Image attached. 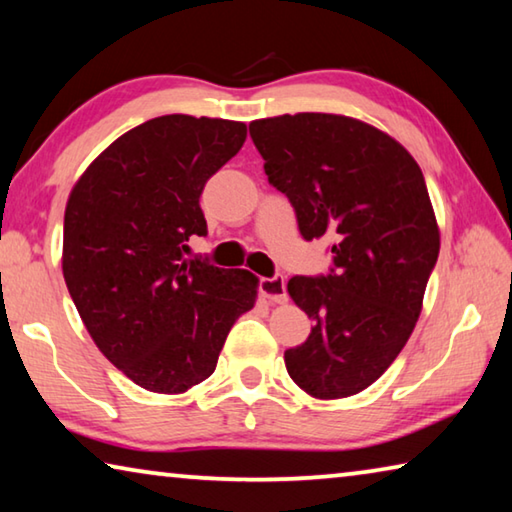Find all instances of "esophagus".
<instances>
[{"label": "esophagus", "mask_w": 512, "mask_h": 512, "mask_svg": "<svg viewBox=\"0 0 512 512\" xmlns=\"http://www.w3.org/2000/svg\"><path fill=\"white\" fill-rule=\"evenodd\" d=\"M259 291H262L264 298H268L271 302L287 300V282H284L282 275L262 277V280H259Z\"/></svg>", "instance_id": "34e87169"}]
</instances>
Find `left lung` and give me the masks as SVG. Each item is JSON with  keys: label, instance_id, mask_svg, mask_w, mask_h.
I'll list each match as a JSON object with an SVG mask.
<instances>
[{"label": "left lung", "instance_id": "obj_1", "mask_svg": "<svg viewBox=\"0 0 512 512\" xmlns=\"http://www.w3.org/2000/svg\"><path fill=\"white\" fill-rule=\"evenodd\" d=\"M305 241L332 235L325 275H296L289 296L314 320L284 352L291 379L320 400L384 375L409 341L436 266L440 235L411 153L363 121L298 112L248 126Z\"/></svg>", "mask_w": 512, "mask_h": 512}]
</instances>
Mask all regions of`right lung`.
<instances>
[{
	"instance_id": "add662e5",
	"label": "right lung",
	"mask_w": 512,
	"mask_h": 512,
	"mask_svg": "<svg viewBox=\"0 0 512 512\" xmlns=\"http://www.w3.org/2000/svg\"><path fill=\"white\" fill-rule=\"evenodd\" d=\"M246 124L164 115L112 142L72 189L63 275L97 348L137 386L185 393L216 368L257 277L192 257L207 235L201 194L235 158Z\"/></svg>"
}]
</instances>
